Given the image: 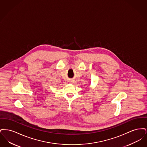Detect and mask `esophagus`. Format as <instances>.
<instances>
[{
    "mask_svg": "<svg viewBox=\"0 0 147 147\" xmlns=\"http://www.w3.org/2000/svg\"><path fill=\"white\" fill-rule=\"evenodd\" d=\"M68 82H69V83H74V80H71V79L69 80Z\"/></svg>",
    "mask_w": 147,
    "mask_h": 147,
    "instance_id": "obj_1",
    "label": "esophagus"
}]
</instances>
